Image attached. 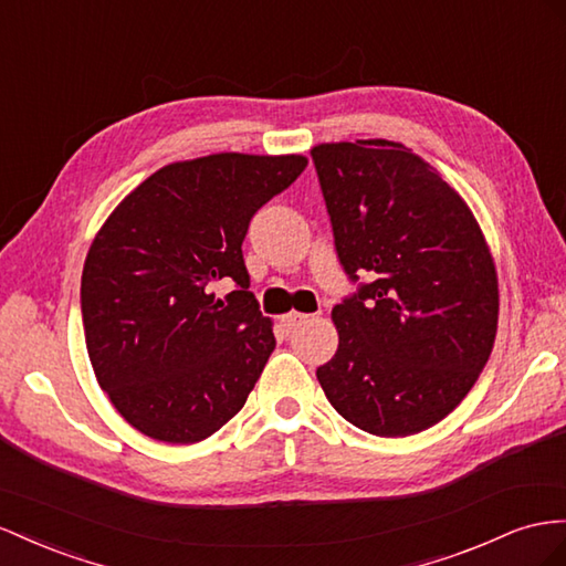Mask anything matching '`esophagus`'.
Masks as SVG:
<instances>
[{
  "label": "esophagus",
  "instance_id": "34e87169",
  "mask_svg": "<svg viewBox=\"0 0 566 566\" xmlns=\"http://www.w3.org/2000/svg\"><path fill=\"white\" fill-rule=\"evenodd\" d=\"M312 316L310 314H300V312H290V314H285L283 318H281V326H283V331L285 333H293V331H297L302 324H307Z\"/></svg>",
  "mask_w": 566,
  "mask_h": 566
}]
</instances>
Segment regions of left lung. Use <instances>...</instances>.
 <instances>
[{
  "label": "left lung",
  "mask_w": 566,
  "mask_h": 566,
  "mask_svg": "<svg viewBox=\"0 0 566 566\" xmlns=\"http://www.w3.org/2000/svg\"><path fill=\"white\" fill-rule=\"evenodd\" d=\"M312 161L335 254L357 283L333 307L340 343L318 384L366 433L431 429L464 400L495 343L497 276L481 228L400 143L318 145Z\"/></svg>",
  "instance_id": "left-lung-1"
}]
</instances>
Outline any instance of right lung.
Wrapping results in <instances>:
<instances>
[{
  "mask_svg": "<svg viewBox=\"0 0 566 566\" xmlns=\"http://www.w3.org/2000/svg\"><path fill=\"white\" fill-rule=\"evenodd\" d=\"M307 159L211 155L164 166L116 207L81 281L99 388L133 429L188 446L245 405L276 347L250 293L242 240ZM233 280L219 301L212 285Z\"/></svg>",
  "mask_w": 566,
  "mask_h": 566,
  "instance_id": "add662e5",
  "label": "right lung"
}]
</instances>
